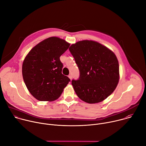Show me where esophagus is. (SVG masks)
I'll return each mask as SVG.
<instances>
[{"label": "esophagus", "mask_w": 146, "mask_h": 146, "mask_svg": "<svg viewBox=\"0 0 146 146\" xmlns=\"http://www.w3.org/2000/svg\"><path fill=\"white\" fill-rule=\"evenodd\" d=\"M68 77H69V78L70 80H72V74H69V75L68 76Z\"/></svg>", "instance_id": "34e87169"}]
</instances>
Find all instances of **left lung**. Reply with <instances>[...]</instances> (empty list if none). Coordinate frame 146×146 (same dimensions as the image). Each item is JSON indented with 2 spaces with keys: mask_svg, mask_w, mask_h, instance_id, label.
Segmentation results:
<instances>
[{
  "mask_svg": "<svg viewBox=\"0 0 146 146\" xmlns=\"http://www.w3.org/2000/svg\"><path fill=\"white\" fill-rule=\"evenodd\" d=\"M69 51L80 71L72 84L78 97L88 103L100 102L110 96L119 81V64L114 53L92 40L73 44Z\"/></svg>",
  "mask_w": 146,
  "mask_h": 146,
  "instance_id": "1",
  "label": "left lung"
}]
</instances>
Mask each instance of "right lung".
I'll list each match as a JSON object with an SVG mask.
<instances>
[{"instance_id":"add662e5","label":"right lung","mask_w":146,"mask_h":146,"mask_svg":"<svg viewBox=\"0 0 146 146\" xmlns=\"http://www.w3.org/2000/svg\"><path fill=\"white\" fill-rule=\"evenodd\" d=\"M70 44L51 37L35 46L26 56L22 72L25 84L32 95L40 101H53L62 94L70 80L62 73L60 56Z\"/></svg>"}]
</instances>
